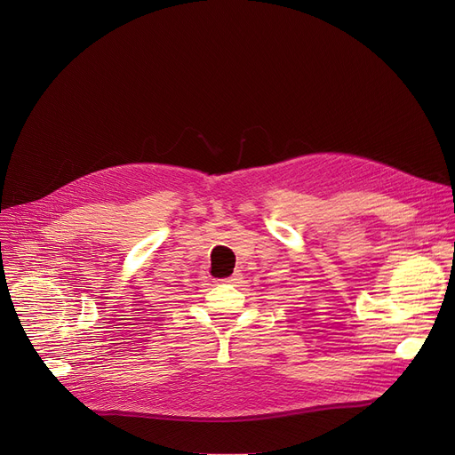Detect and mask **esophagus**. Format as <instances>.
Returning a JSON list of instances; mask_svg holds the SVG:
<instances>
[{
	"label": "esophagus",
	"instance_id": "1",
	"mask_svg": "<svg viewBox=\"0 0 455 455\" xmlns=\"http://www.w3.org/2000/svg\"><path fill=\"white\" fill-rule=\"evenodd\" d=\"M223 282H225V283H240V282H242V273H234L232 276L225 278Z\"/></svg>",
	"mask_w": 455,
	"mask_h": 455
}]
</instances>
